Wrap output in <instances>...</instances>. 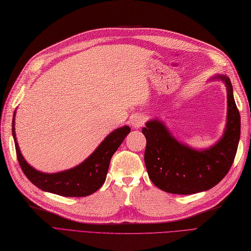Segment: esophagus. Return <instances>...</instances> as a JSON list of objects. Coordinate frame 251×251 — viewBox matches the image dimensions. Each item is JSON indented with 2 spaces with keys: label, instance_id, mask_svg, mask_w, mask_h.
I'll return each mask as SVG.
<instances>
[{
  "label": "esophagus",
  "instance_id": "1",
  "mask_svg": "<svg viewBox=\"0 0 251 251\" xmlns=\"http://www.w3.org/2000/svg\"><path fill=\"white\" fill-rule=\"evenodd\" d=\"M144 123H145V117L141 114H135L130 120L131 126L135 129L142 127L144 125Z\"/></svg>",
  "mask_w": 251,
  "mask_h": 251
}]
</instances>
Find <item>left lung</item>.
<instances>
[{"label":"left lung","mask_w":251,"mask_h":251,"mask_svg":"<svg viewBox=\"0 0 251 251\" xmlns=\"http://www.w3.org/2000/svg\"><path fill=\"white\" fill-rule=\"evenodd\" d=\"M209 81H222L227 92V114L223 134L212 146L196 149L180 142L161 119H150L142 132L146 136L145 165L151 181L171 194L190 195L204 192L219 183L228 173L236 156L241 133V119L230 79L216 74Z\"/></svg>","instance_id":"1"}]
</instances>
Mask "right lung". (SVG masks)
<instances>
[{
	"instance_id": "obj_1",
	"label": "right lung",
	"mask_w": 251,
	"mask_h": 251,
	"mask_svg": "<svg viewBox=\"0 0 251 251\" xmlns=\"http://www.w3.org/2000/svg\"><path fill=\"white\" fill-rule=\"evenodd\" d=\"M15 112L12 119V135L20 166L27 178L40 190L66 197H85L98 191L106 179L110 159L130 132L125 125L111 131L92 154L81 164L60 172L46 173L28 164L23 156L15 135Z\"/></svg>"
}]
</instances>
